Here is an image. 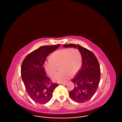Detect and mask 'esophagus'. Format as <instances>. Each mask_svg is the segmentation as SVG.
Here are the masks:
<instances>
[{"label":"esophagus","mask_w":122,"mask_h":122,"mask_svg":"<svg viewBox=\"0 0 122 122\" xmlns=\"http://www.w3.org/2000/svg\"><path fill=\"white\" fill-rule=\"evenodd\" d=\"M67 83V82H64V83H60V84H62V85H64V84H66Z\"/></svg>","instance_id":"obj_1"}]
</instances>
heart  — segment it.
<instances>
[{
  "mask_svg": "<svg viewBox=\"0 0 122 122\" xmlns=\"http://www.w3.org/2000/svg\"><path fill=\"white\" fill-rule=\"evenodd\" d=\"M59 65L61 70L52 77V80L58 83L67 81L70 75H74L80 69L81 65V56L76 49H62L55 51L51 58L45 61V69L47 74L53 76L57 70V66Z\"/></svg>",
  "mask_w": 122,
  "mask_h": 122,
  "instance_id": "1",
  "label": "heart"
}]
</instances>
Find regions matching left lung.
Segmentation results:
<instances>
[{"label": "left lung", "instance_id": "8db88e82", "mask_svg": "<svg viewBox=\"0 0 122 122\" xmlns=\"http://www.w3.org/2000/svg\"><path fill=\"white\" fill-rule=\"evenodd\" d=\"M63 46L78 48L81 54L82 65L76 77L71 80L75 88L69 92V95L73 101L85 102L92 98L98 86L101 70L98 60L93 52L79 44H70Z\"/></svg>", "mask_w": 122, "mask_h": 122}]
</instances>
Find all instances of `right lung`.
<instances>
[{
  "instance_id": "1",
  "label": "right lung",
  "mask_w": 122,
  "mask_h": 122,
  "mask_svg": "<svg viewBox=\"0 0 122 122\" xmlns=\"http://www.w3.org/2000/svg\"><path fill=\"white\" fill-rule=\"evenodd\" d=\"M59 46L60 44L40 46L27 55L22 63L21 76L26 92L37 103L48 102L58 86V84L52 83L46 76L44 64L48 55Z\"/></svg>"
}]
</instances>
